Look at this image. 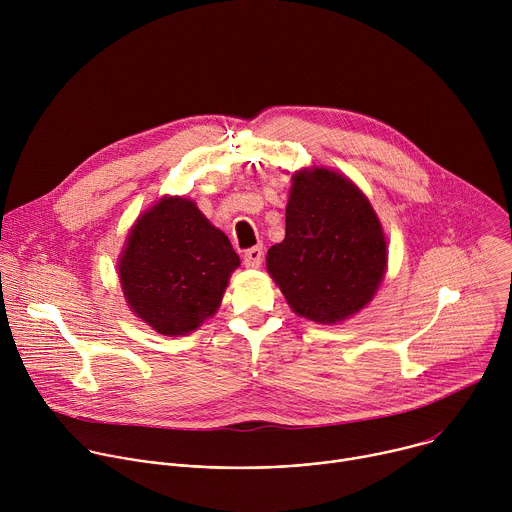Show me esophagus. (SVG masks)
<instances>
[{
    "instance_id": "1",
    "label": "esophagus",
    "mask_w": 512,
    "mask_h": 512,
    "mask_svg": "<svg viewBox=\"0 0 512 512\" xmlns=\"http://www.w3.org/2000/svg\"><path fill=\"white\" fill-rule=\"evenodd\" d=\"M243 261H245V267H251V269H257L263 261V247L257 245V247H251L245 251L243 255Z\"/></svg>"
}]
</instances>
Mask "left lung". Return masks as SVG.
Segmentation results:
<instances>
[{
    "label": "left lung",
    "mask_w": 512,
    "mask_h": 512,
    "mask_svg": "<svg viewBox=\"0 0 512 512\" xmlns=\"http://www.w3.org/2000/svg\"><path fill=\"white\" fill-rule=\"evenodd\" d=\"M385 269V233L358 186L328 168L291 176L285 239L267 251V271L291 310L342 322L373 300Z\"/></svg>",
    "instance_id": "obj_1"
}]
</instances>
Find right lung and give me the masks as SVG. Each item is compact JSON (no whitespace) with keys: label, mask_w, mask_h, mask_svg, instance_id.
Masks as SVG:
<instances>
[{"label":"right lung","mask_w":512,"mask_h":512,"mask_svg":"<svg viewBox=\"0 0 512 512\" xmlns=\"http://www.w3.org/2000/svg\"><path fill=\"white\" fill-rule=\"evenodd\" d=\"M239 263L229 237L192 200L164 196L135 221L119 279L137 318L164 336H184L216 314Z\"/></svg>","instance_id":"add662e5"}]
</instances>
